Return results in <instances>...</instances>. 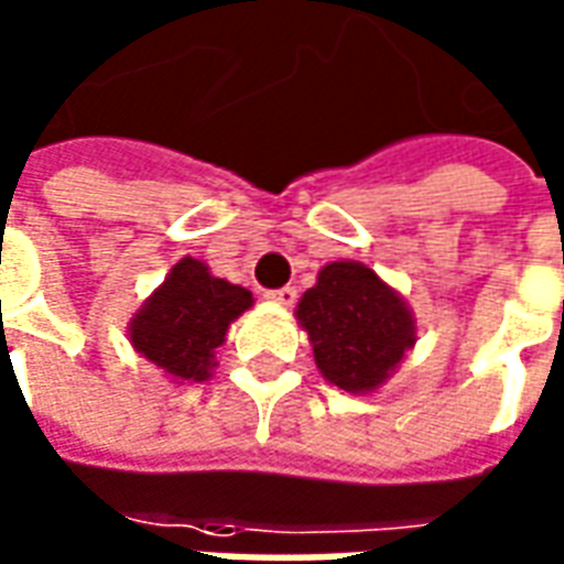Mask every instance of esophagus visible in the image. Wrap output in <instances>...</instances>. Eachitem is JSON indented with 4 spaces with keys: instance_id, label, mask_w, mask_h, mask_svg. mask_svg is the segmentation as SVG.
Instances as JSON below:
<instances>
[{
    "instance_id": "1",
    "label": "esophagus",
    "mask_w": 564,
    "mask_h": 564,
    "mask_svg": "<svg viewBox=\"0 0 564 564\" xmlns=\"http://www.w3.org/2000/svg\"><path fill=\"white\" fill-rule=\"evenodd\" d=\"M265 296L271 299V302H278V305H286V308H290V305L296 302V286H281V290H268Z\"/></svg>"
}]
</instances>
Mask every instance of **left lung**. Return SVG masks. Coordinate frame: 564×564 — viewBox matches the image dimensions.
Listing matches in <instances>:
<instances>
[{
	"mask_svg": "<svg viewBox=\"0 0 564 564\" xmlns=\"http://www.w3.org/2000/svg\"><path fill=\"white\" fill-rule=\"evenodd\" d=\"M312 339L314 364L327 382L367 394L392 377L416 343L408 302L364 262H330L296 305Z\"/></svg>",
	"mask_w": 564,
	"mask_h": 564,
	"instance_id": "1",
	"label": "left lung"
}]
</instances>
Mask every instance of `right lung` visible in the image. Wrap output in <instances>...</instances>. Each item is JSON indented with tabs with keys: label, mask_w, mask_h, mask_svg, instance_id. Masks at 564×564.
I'll list each match as a JSON object with an SVG mask.
<instances>
[{
	"label": "right lung",
	"mask_w": 564,
	"mask_h": 564,
	"mask_svg": "<svg viewBox=\"0 0 564 564\" xmlns=\"http://www.w3.org/2000/svg\"><path fill=\"white\" fill-rule=\"evenodd\" d=\"M250 305V290L213 278L200 259L185 256L138 308L129 343L172 379L203 382L216 367V348L231 321Z\"/></svg>",
	"instance_id": "right-lung-1"
}]
</instances>
